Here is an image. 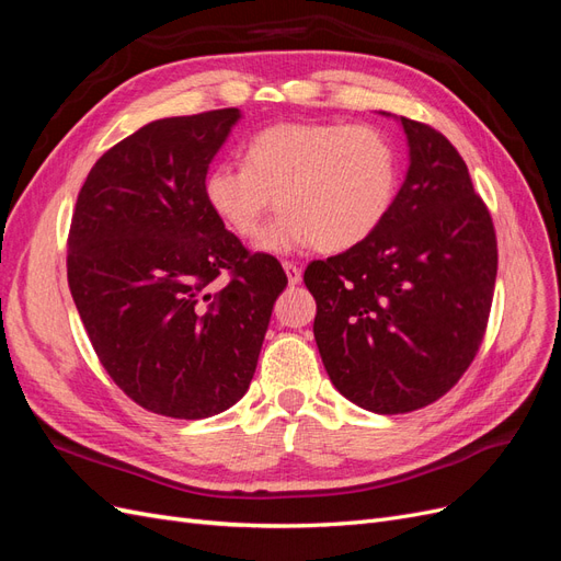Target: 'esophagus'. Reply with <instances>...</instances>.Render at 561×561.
Returning <instances> with one entry per match:
<instances>
[{
	"label": "esophagus",
	"mask_w": 561,
	"mask_h": 561,
	"mask_svg": "<svg viewBox=\"0 0 561 561\" xmlns=\"http://www.w3.org/2000/svg\"><path fill=\"white\" fill-rule=\"evenodd\" d=\"M283 268H285L287 283H290V285H299L301 283V266H297L295 262H283Z\"/></svg>",
	"instance_id": "esophagus-1"
}]
</instances>
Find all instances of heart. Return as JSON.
<instances>
[{"mask_svg": "<svg viewBox=\"0 0 561 561\" xmlns=\"http://www.w3.org/2000/svg\"><path fill=\"white\" fill-rule=\"evenodd\" d=\"M400 161L388 135L367 124H274L252 135L245 165L215 163L203 180L208 206L239 236L257 233L264 252L318 245L342 252L363 243L388 217Z\"/></svg>", "mask_w": 561, "mask_h": 561, "instance_id": "1", "label": "heart"}]
</instances>
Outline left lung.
I'll list each match as a JSON object with an SVG mask.
<instances>
[{"mask_svg": "<svg viewBox=\"0 0 561 561\" xmlns=\"http://www.w3.org/2000/svg\"><path fill=\"white\" fill-rule=\"evenodd\" d=\"M400 124L410 168L383 225L304 271L330 381L377 414L421 410L463 377L499 266L494 222L461 154L435 128Z\"/></svg>", "mask_w": 561, "mask_h": 561, "instance_id": "obj_1", "label": "left lung"}]
</instances>
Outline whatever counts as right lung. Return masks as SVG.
Wrapping results in <instances>:
<instances>
[{
    "mask_svg": "<svg viewBox=\"0 0 561 561\" xmlns=\"http://www.w3.org/2000/svg\"><path fill=\"white\" fill-rule=\"evenodd\" d=\"M236 107L159 118L95 161L67 239V283L107 375L145 410L206 419L239 402L287 276L203 194ZM222 270L230 283L217 288Z\"/></svg>",
    "mask_w": 561,
    "mask_h": 561,
    "instance_id": "obj_1",
    "label": "right lung"
}]
</instances>
